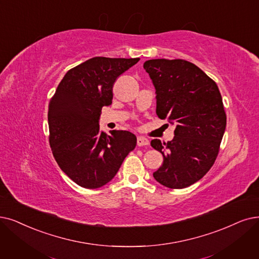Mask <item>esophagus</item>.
<instances>
[{
  "label": "esophagus",
  "instance_id": "1",
  "mask_svg": "<svg viewBox=\"0 0 259 259\" xmlns=\"http://www.w3.org/2000/svg\"><path fill=\"white\" fill-rule=\"evenodd\" d=\"M149 144H150V142L147 138L141 137V136H139L137 138V146L138 147H147V146H149Z\"/></svg>",
  "mask_w": 259,
  "mask_h": 259
}]
</instances>
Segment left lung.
Masks as SVG:
<instances>
[{"instance_id":"8db88e82","label":"left lung","mask_w":259,"mask_h":259,"mask_svg":"<svg viewBox=\"0 0 259 259\" xmlns=\"http://www.w3.org/2000/svg\"><path fill=\"white\" fill-rule=\"evenodd\" d=\"M156 90V113L175 124L174 138L151 146L163 156L153 173L159 184L182 189L200 181L218 156L226 115L215 82L184 59H150L143 64Z\"/></svg>"}]
</instances>
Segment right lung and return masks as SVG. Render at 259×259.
<instances>
[{
  "instance_id": "add662e5",
  "label": "right lung",
  "mask_w": 259,
  "mask_h": 259,
  "mask_svg": "<svg viewBox=\"0 0 259 259\" xmlns=\"http://www.w3.org/2000/svg\"><path fill=\"white\" fill-rule=\"evenodd\" d=\"M139 58L94 57L69 70L49 104L50 146L59 168L82 188L110 182L137 138L127 131L100 130L103 106L112 101L116 79Z\"/></svg>"
}]
</instances>
